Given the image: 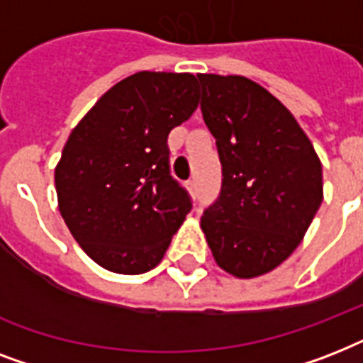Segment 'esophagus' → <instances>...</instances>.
I'll use <instances>...</instances> for the list:
<instances>
[{
	"label": "esophagus",
	"instance_id": "esophagus-1",
	"mask_svg": "<svg viewBox=\"0 0 363 363\" xmlns=\"http://www.w3.org/2000/svg\"><path fill=\"white\" fill-rule=\"evenodd\" d=\"M186 188H188V192H190V194L196 192V188H198V182H196V179H190V181L186 182Z\"/></svg>",
	"mask_w": 363,
	"mask_h": 363
}]
</instances>
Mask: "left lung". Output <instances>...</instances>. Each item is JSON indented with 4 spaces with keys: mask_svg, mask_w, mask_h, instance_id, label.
<instances>
[{
    "mask_svg": "<svg viewBox=\"0 0 363 363\" xmlns=\"http://www.w3.org/2000/svg\"><path fill=\"white\" fill-rule=\"evenodd\" d=\"M198 79L224 177L201 230L222 269L252 279L281 265L307 233L324 198L322 164L292 113L258 82Z\"/></svg>",
    "mask_w": 363,
    "mask_h": 363,
    "instance_id": "obj_1",
    "label": "left lung"
}]
</instances>
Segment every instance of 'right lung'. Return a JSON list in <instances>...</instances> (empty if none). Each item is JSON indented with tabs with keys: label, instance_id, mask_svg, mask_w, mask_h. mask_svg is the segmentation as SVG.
I'll list each match as a JSON object with an SVG mask.
<instances>
[{
	"label": "right lung",
	"instance_id": "right-lung-1",
	"mask_svg": "<svg viewBox=\"0 0 363 363\" xmlns=\"http://www.w3.org/2000/svg\"><path fill=\"white\" fill-rule=\"evenodd\" d=\"M198 104L192 73L139 71L107 90L71 131L54 171L58 209L105 269L139 275L156 267L192 209L171 177L167 135Z\"/></svg>",
	"mask_w": 363,
	"mask_h": 363
}]
</instances>
